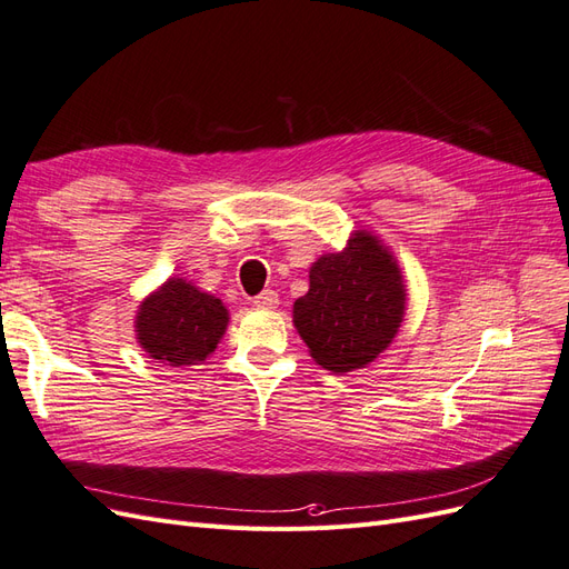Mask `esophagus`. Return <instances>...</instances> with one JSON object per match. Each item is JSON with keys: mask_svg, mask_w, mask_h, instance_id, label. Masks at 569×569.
I'll use <instances>...</instances> for the list:
<instances>
[{"mask_svg": "<svg viewBox=\"0 0 569 569\" xmlns=\"http://www.w3.org/2000/svg\"><path fill=\"white\" fill-rule=\"evenodd\" d=\"M253 306H258V308H274V306H278V291H274V289H263L261 295L253 297Z\"/></svg>", "mask_w": 569, "mask_h": 569, "instance_id": "34e87169", "label": "esophagus"}]
</instances>
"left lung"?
I'll return each mask as SVG.
<instances>
[{
  "label": "left lung",
  "mask_w": 569,
  "mask_h": 569,
  "mask_svg": "<svg viewBox=\"0 0 569 569\" xmlns=\"http://www.w3.org/2000/svg\"><path fill=\"white\" fill-rule=\"evenodd\" d=\"M403 311L399 266L372 234L353 232L341 253L313 263L311 289L295 301V325L322 368L349 372L389 347Z\"/></svg>",
  "instance_id": "1"
}]
</instances>
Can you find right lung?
<instances>
[{"mask_svg":"<svg viewBox=\"0 0 569 569\" xmlns=\"http://www.w3.org/2000/svg\"><path fill=\"white\" fill-rule=\"evenodd\" d=\"M228 327L220 299L203 295L184 280H168L151 295L134 320L140 347L163 366H197L213 353Z\"/></svg>","mask_w":569,"mask_h":569,"instance_id":"right-lung-1","label":"right lung"}]
</instances>
